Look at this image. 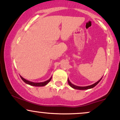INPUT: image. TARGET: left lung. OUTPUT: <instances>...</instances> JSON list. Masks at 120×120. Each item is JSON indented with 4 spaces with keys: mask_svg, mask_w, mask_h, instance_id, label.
I'll return each mask as SVG.
<instances>
[{
    "mask_svg": "<svg viewBox=\"0 0 120 120\" xmlns=\"http://www.w3.org/2000/svg\"><path fill=\"white\" fill-rule=\"evenodd\" d=\"M101 79H100L99 80L98 82H96V83L93 84V85H90V86H85V87H81V86H75V85H73V84H72L71 83V82H70L69 79H68V82L69 83V86L71 87L72 88H73L74 89H77V90H87V89H91V88H93L94 87H95L96 86V85H97L99 83V82H100V81H101Z\"/></svg>",
    "mask_w": 120,
    "mask_h": 120,
    "instance_id": "obj_1",
    "label": "left lung"
}]
</instances>
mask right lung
Segmentation results:
<instances>
[{"label":"right lung","instance_id":"1","mask_svg":"<svg viewBox=\"0 0 120 120\" xmlns=\"http://www.w3.org/2000/svg\"><path fill=\"white\" fill-rule=\"evenodd\" d=\"M20 77L22 79V81H24L25 83H26V84H28V85H31V86H45V85H46L47 84L49 83V81L51 80V78H52V77H51L49 78V80L45 81V82H39V83H35V82H31V81H27L21 76H20Z\"/></svg>","mask_w":120,"mask_h":120}]
</instances>
